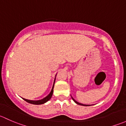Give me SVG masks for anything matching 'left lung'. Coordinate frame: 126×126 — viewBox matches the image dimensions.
Instances as JSON below:
<instances>
[{
	"instance_id": "1",
	"label": "left lung",
	"mask_w": 126,
	"mask_h": 126,
	"mask_svg": "<svg viewBox=\"0 0 126 126\" xmlns=\"http://www.w3.org/2000/svg\"><path fill=\"white\" fill-rule=\"evenodd\" d=\"M71 97H72V100H73L76 103V104H78V105H83V106H89V105H85V104H80V103H79V102H77V101H76V100L74 99L73 98V97H72V96H71Z\"/></svg>"
}]
</instances>
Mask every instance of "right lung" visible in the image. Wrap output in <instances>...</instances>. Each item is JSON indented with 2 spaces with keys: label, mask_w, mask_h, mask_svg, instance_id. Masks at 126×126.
Here are the masks:
<instances>
[{
  "label": "right lung",
  "mask_w": 126,
  "mask_h": 126,
  "mask_svg": "<svg viewBox=\"0 0 126 126\" xmlns=\"http://www.w3.org/2000/svg\"><path fill=\"white\" fill-rule=\"evenodd\" d=\"M55 80H54V85H53L52 88V90H51V91H50V93L47 95V96H46V97H45L44 98H43V99L38 100V101H31V100L25 99H24V98H23V99L24 100V101H26V102H27L28 103H30V104H35V105H40V104H44V103L47 102L50 99V98H51L52 96V94H53V91H54V83H55Z\"/></svg>",
  "instance_id": "1"
}]
</instances>
